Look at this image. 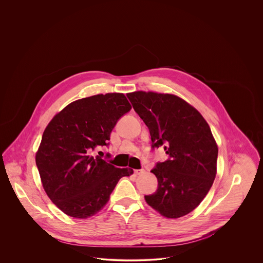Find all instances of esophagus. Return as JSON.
Returning a JSON list of instances; mask_svg holds the SVG:
<instances>
[{
  "mask_svg": "<svg viewBox=\"0 0 263 263\" xmlns=\"http://www.w3.org/2000/svg\"><path fill=\"white\" fill-rule=\"evenodd\" d=\"M144 173H145L144 170H134V175H143Z\"/></svg>",
  "mask_w": 263,
  "mask_h": 263,
  "instance_id": "esophagus-1",
  "label": "esophagus"
}]
</instances>
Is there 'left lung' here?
<instances>
[{
  "label": "left lung",
  "instance_id": "1",
  "mask_svg": "<svg viewBox=\"0 0 263 263\" xmlns=\"http://www.w3.org/2000/svg\"><path fill=\"white\" fill-rule=\"evenodd\" d=\"M149 129L152 147L164 144L168 160L151 173L158 187L146 203L161 216L176 219L204 200L217 175L218 145L202 114L173 93L137 90L127 93Z\"/></svg>",
  "mask_w": 263,
  "mask_h": 263
}]
</instances>
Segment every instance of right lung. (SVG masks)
<instances>
[{
	"label": "right lung",
	"mask_w": 263,
	"mask_h": 263,
	"mask_svg": "<svg viewBox=\"0 0 263 263\" xmlns=\"http://www.w3.org/2000/svg\"><path fill=\"white\" fill-rule=\"evenodd\" d=\"M131 108L124 93H100L68 104L46 126L36 165L46 195L67 216L96 215L119 179L133 175L91 155L96 146L108 145L118 120Z\"/></svg>",
	"instance_id": "1"
}]
</instances>
